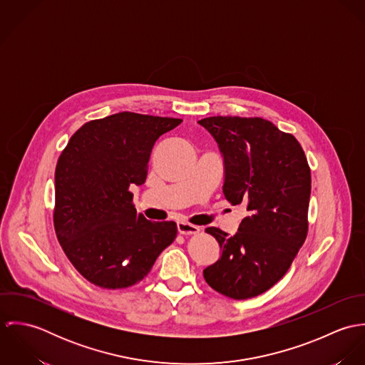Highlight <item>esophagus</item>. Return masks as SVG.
Instances as JSON below:
<instances>
[{
    "label": "esophagus",
    "instance_id": "34e87169",
    "mask_svg": "<svg viewBox=\"0 0 365 365\" xmlns=\"http://www.w3.org/2000/svg\"><path fill=\"white\" fill-rule=\"evenodd\" d=\"M177 229H178V233L180 235H197L200 233V226H195V225H191L188 222H178L177 223Z\"/></svg>",
    "mask_w": 365,
    "mask_h": 365
}]
</instances>
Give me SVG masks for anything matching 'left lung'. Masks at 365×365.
I'll use <instances>...</instances> for the list:
<instances>
[{
	"label": "left lung",
	"mask_w": 365,
	"mask_h": 365,
	"mask_svg": "<svg viewBox=\"0 0 365 365\" xmlns=\"http://www.w3.org/2000/svg\"><path fill=\"white\" fill-rule=\"evenodd\" d=\"M225 161V198L247 216L229 236L208 227L222 250L204 269L216 292L257 297L289 269L308 235L311 168L299 142L262 118L209 116L200 120Z\"/></svg>",
	"instance_id": "obj_1"
}]
</instances>
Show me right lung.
Returning a JSON list of instances; mask_svg holds the SVG:
<instances>
[{"instance_id": "right-lung-1", "label": "right lung", "mask_w": 365, "mask_h": 365, "mask_svg": "<svg viewBox=\"0 0 365 365\" xmlns=\"http://www.w3.org/2000/svg\"><path fill=\"white\" fill-rule=\"evenodd\" d=\"M182 119L119 112L84 123L54 173L53 223L58 243L90 282L122 289L142 281L177 236L175 222L138 213L130 187L148 177L157 139Z\"/></svg>"}]
</instances>
